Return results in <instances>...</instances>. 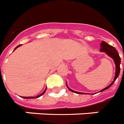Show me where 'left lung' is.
<instances>
[{"mask_svg": "<svg viewBox=\"0 0 124 124\" xmlns=\"http://www.w3.org/2000/svg\"><path fill=\"white\" fill-rule=\"evenodd\" d=\"M100 51H102V52H106V53L108 54V55H109L110 57H111V58L113 59L114 62H115V63L116 64V73H115V77L114 80L113 81V82L109 85H108L107 87L103 89L102 90H101L100 91V92H102V91H104L108 89V88H109L113 84L115 81L116 80V78H118V77L119 76L120 71V62H121V59H120V57L119 54H118L117 50H116V49L113 46H110V45L108 44V43L105 42L104 41L101 42ZM67 87H68V85H67ZM68 88L71 91H72V92L75 93H77V94H83V93L77 92V91L71 90V89L69 88L68 87ZM84 94H85V93H84Z\"/></svg>", "mask_w": 124, "mask_h": 124, "instance_id": "1", "label": "left lung"}]
</instances>
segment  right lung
Instances as JSON below:
<instances>
[{
    "mask_svg": "<svg viewBox=\"0 0 124 124\" xmlns=\"http://www.w3.org/2000/svg\"><path fill=\"white\" fill-rule=\"evenodd\" d=\"M20 46H21V44H20V45H18V46H16V47L15 48V49H16V47H18ZM15 49H14V50H15ZM46 89H45L44 91V92H43L42 93V94H40V95H39V96H35V97H31V96H30V97H22V98H39V97H40V96H42V94H44V93L45 92H46Z\"/></svg>",
    "mask_w": 124,
    "mask_h": 124,
    "instance_id": "1",
    "label": "right lung"
}]
</instances>
